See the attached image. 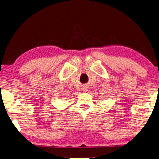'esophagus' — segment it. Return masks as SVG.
<instances>
[{
    "instance_id": "obj_1",
    "label": "esophagus",
    "mask_w": 159,
    "mask_h": 159,
    "mask_svg": "<svg viewBox=\"0 0 159 159\" xmlns=\"http://www.w3.org/2000/svg\"><path fill=\"white\" fill-rule=\"evenodd\" d=\"M85 91H86V89H85Z\"/></svg>"
}]
</instances>
